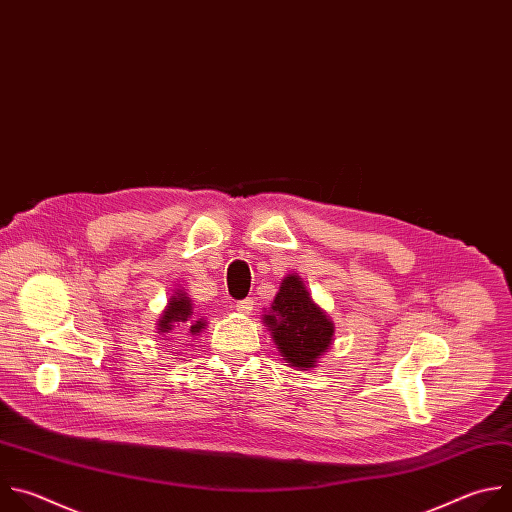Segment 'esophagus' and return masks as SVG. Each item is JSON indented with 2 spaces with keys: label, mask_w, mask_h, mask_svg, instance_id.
<instances>
[{
  "label": "esophagus",
  "mask_w": 512,
  "mask_h": 512,
  "mask_svg": "<svg viewBox=\"0 0 512 512\" xmlns=\"http://www.w3.org/2000/svg\"><path fill=\"white\" fill-rule=\"evenodd\" d=\"M236 309H238V313H242V315H250V311H252V300H250V298L238 300V302H236Z\"/></svg>",
  "instance_id": "1"
}]
</instances>
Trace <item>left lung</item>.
<instances>
[{"mask_svg": "<svg viewBox=\"0 0 512 512\" xmlns=\"http://www.w3.org/2000/svg\"><path fill=\"white\" fill-rule=\"evenodd\" d=\"M286 363L298 369L315 367L317 359L331 347L333 323L313 302L298 276H286L272 302V313L264 317Z\"/></svg>", "mask_w": 512, "mask_h": 512, "instance_id": "8db88e82", "label": "left lung"}]
</instances>
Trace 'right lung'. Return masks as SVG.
I'll return each mask as SVG.
<instances>
[{"label":"right lung","mask_w":512,"mask_h":512,"mask_svg":"<svg viewBox=\"0 0 512 512\" xmlns=\"http://www.w3.org/2000/svg\"><path fill=\"white\" fill-rule=\"evenodd\" d=\"M175 327L179 331H187L191 335H197L203 327H206L203 319H199V321L191 319V300L181 292H177V296H173L169 300V306L159 321V333H169Z\"/></svg>","instance_id":"obj_1"}]
</instances>
